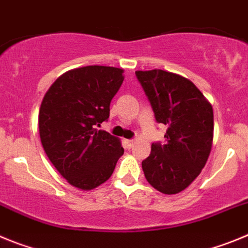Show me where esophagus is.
Listing matches in <instances>:
<instances>
[{
	"mask_svg": "<svg viewBox=\"0 0 248 248\" xmlns=\"http://www.w3.org/2000/svg\"><path fill=\"white\" fill-rule=\"evenodd\" d=\"M125 144H126V146H128L129 149H131L133 148V146H134V144H135V141L134 140H125Z\"/></svg>",
	"mask_w": 248,
	"mask_h": 248,
	"instance_id": "1",
	"label": "esophagus"
}]
</instances>
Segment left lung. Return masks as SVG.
Segmentation results:
<instances>
[{
	"mask_svg": "<svg viewBox=\"0 0 248 248\" xmlns=\"http://www.w3.org/2000/svg\"><path fill=\"white\" fill-rule=\"evenodd\" d=\"M138 80L154 111L168 126L165 144L153 143L143 160L144 175L154 189L166 195L185 190L199 176L210 155L214 111L191 80L163 69L137 71Z\"/></svg>",
	"mask_w": 248,
	"mask_h": 248,
	"instance_id": "obj_1",
	"label": "left lung"
}]
</instances>
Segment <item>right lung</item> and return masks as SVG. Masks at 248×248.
I'll use <instances>...</instances> for the list:
<instances>
[{
    "label": "right lung",
    "mask_w": 248,
    "mask_h": 248,
    "mask_svg": "<svg viewBox=\"0 0 248 248\" xmlns=\"http://www.w3.org/2000/svg\"><path fill=\"white\" fill-rule=\"evenodd\" d=\"M123 80L120 68H76L57 78L42 100L38 126L43 149L59 174L80 190L105 183L124 154L118 138L98 129L108 120Z\"/></svg>",
    "instance_id": "obj_1"
}]
</instances>
